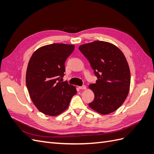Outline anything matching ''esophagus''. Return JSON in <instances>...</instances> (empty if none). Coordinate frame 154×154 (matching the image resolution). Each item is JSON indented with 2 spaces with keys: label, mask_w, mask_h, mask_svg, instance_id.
Here are the masks:
<instances>
[{
  "label": "esophagus",
  "mask_w": 154,
  "mask_h": 154,
  "mask_svg": "<svg viewBox=\"0 0 154 154\" xmlns=\"http://www.w3.org/2000/svg\"><path fill=\"white\" fill-rule=\"evenodd\" d=\"M85 88H86L85 85H82V86L79 87V89H80V90H84V89H85Z\"/></svg>",
  "instance_id": "esophagus-1"
}]
</instances>
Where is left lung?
<instances>
[{"instance_id":"8db88e82","label":"left lung","mask_w":154,"mask_h":154,"mask_svg":"<svg viewBox=\"0 0 154 154\" xmlns=\"http://www.w3.org/2000/svg\"><path fill=\"white\" fill-rule=\"evenodd\" d=\"M88 60L97 78L89 85L94 99L88 104L101 114H108L119 108L128 96L130 72L124 54L116 46L96 40L79 47Z\"/></svg>"}]
</instances>
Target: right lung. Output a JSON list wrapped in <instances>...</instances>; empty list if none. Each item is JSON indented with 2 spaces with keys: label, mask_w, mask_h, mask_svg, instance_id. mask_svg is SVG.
Wrapping results in <instances>:
<instances>
[{
  "label": "right lung",
  "mask_w": 154,
  "mask_h": 154,
  "mask_svg": "<svg viewBox=\"0 0 154 154\" xmlns=\"http://www.w3.org/2000/svg\"><path fill=\"white\" fill-rule=\"evenodd\" d=\"M74 49L73 45L53 44L38 49L30 58L26 86L36 108L46 115L61 114L77 92L74 86L62 81L65 62Z\"/></svg>",
  "instance_id": "obj_1"
}]
</instances>
